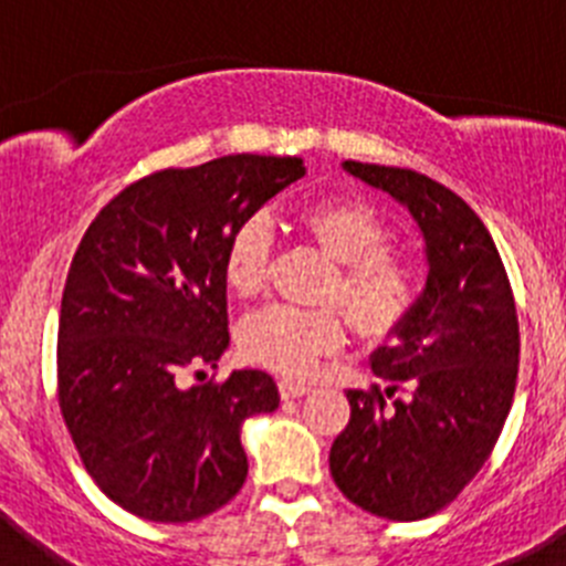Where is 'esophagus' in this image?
I'll use <instances>...</instances> for the list:
<instances>
[{
    "label": "esophagus",
    "mask_w": 566,
    "mask_h": 566,
    "mask_svg": "<svg viewBox=\"0 0 566 566\" xmlns=\"http://www.w3.org/2000/svg\"><path fill=\"white\" fill-rule=\"evenodd\" d=\"M280 397L283 399H297L303 397V394L312 391V385L308 382H300V379H280Z\"/></svg>",
    "instance_id": "obj_1"
}]
</instances>
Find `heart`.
<instances>
[{
	"instance_id": "heart-1",
	"label": "heart",
	"mask_w": 566,
	"mask_h": 566,
	"mask_svg": "<svg viewBox=\"0 0 566 566\" xmlns=\"http://www.w3.org/2000/svg\"><path fill=\"white\" fill-rule=\"evenodd\" d=\"M300 227L314 247L334 260L319 300L339 303L365 337H388L411 317L419 300L417 269L391 252V229L363 201H323L300 212ZM272 266V234L260 218H249L223 247V283L234 297H254L266 289ZM345 314L337 306H266L249 314L238 343L249 359L289 377H312L319 359L345 345Z\"/></svg>"
}]
</instances>
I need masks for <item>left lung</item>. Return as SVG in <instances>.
Listing matches in <instances>:
<instances>
[{
	"label": "left lung",
	"mask_w": 566,
	"mask_h": 566,
	"mask_svg": "<svg viewBox=\"0 0 566 566\" xmlns=\"http://www.w3.org/2000/svg\"><path fill=\"white\" fill-rule=\"evenodd\" d=\"M408 207L428 254V283L397 345L371 357L388 388L348 391L352 419L328 464L343 496L391 522H419L473 482L513 405L516 300L479 214L413 169L343 164ZM406 388L408 398H397Z\"/></svg>",
	"instance_id": "obj_1"
}]
</instances>
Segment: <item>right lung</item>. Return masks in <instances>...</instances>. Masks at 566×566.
<instances>
[{
    "label": "right lung",
    "instance_id": "obj_1",
    "mask_svg": "<svg viewBox=\"0 0 566 566\" xmlns=\"http://www.w3.org/2000/svg\"><path fill=\"white\" fill-rule=\"evenodd\" d=\"M306 175L303 158L223 155L158 169L96 214L59 314V408L93 482L147 522L203 518L249 473L240 424L277 408L266 371L184 388L229 345V234Z\"/></svg>",
    "mask_w": 566,
    "mask_h": 566
}]
</instances>
